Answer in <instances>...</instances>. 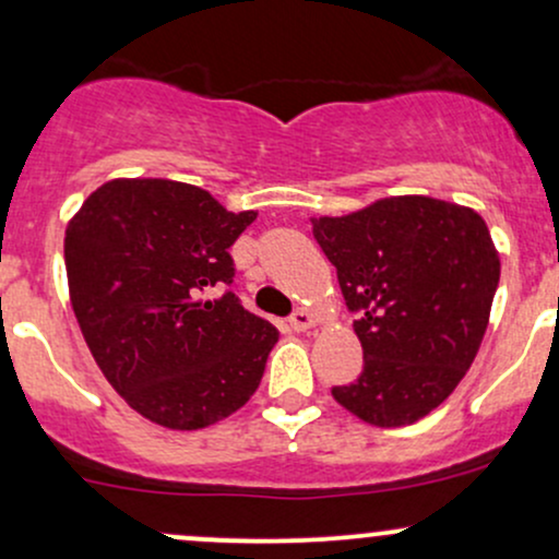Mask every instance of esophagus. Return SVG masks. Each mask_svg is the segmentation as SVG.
Masks as SVG:
<instances>
[{
    "label": "esophagus",
    "instance_id": "1",
    "mask_svg": "<svg viewBox=\"0 0 559 559\" xmlns=\"http://www.w3.org/2000/svg\"><path fill=\"white\" fill-rule=\"evenodd\" d=\"M290 328L296 330V332L311 330V328H313V313H311L309 309H298V311L290 317Z\"/></svg>",
    "mask_w": 559,
    "mask_h": 559
}]
</instances>
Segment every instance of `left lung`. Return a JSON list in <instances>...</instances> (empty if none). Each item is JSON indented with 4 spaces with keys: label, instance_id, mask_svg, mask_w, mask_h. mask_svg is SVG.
Returning <instances> with one entry per match:
<instances>
[{
    "label": "left lung",
    "instance_id": "left-lung-1",
    "mask_svg": "<svg viewBox=\"0 0 559 559\" xmlns=\"http://www.w3.org/2000/svg\"><path fill=\"white\" fill-rule=\"evenodd\" d=\"M359 313L361 374L332 399L374 428H404L441 406L478 356L499 285V250L478 211L428 195L382 198L311 218Z\"/></svg>",
    "mask_w": 559,
    "mask_h": 559
}]
</instances>
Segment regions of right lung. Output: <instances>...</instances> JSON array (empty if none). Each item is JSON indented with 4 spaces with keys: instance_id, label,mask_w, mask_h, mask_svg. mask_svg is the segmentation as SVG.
Masks as SVG:
<instances>
[{
    "instance_id": "add662e5",
    "label": "right lung",
    "mask_w": 559,
    "mask_h": 559,
    "mask_svg": "<svg viewBox=\"0 0 559 559\" xmlns=\"http://www.w3.org/2000/svg\"><path fill=\"white\" fill-rule=\"evenodd\" d=\"M259 211H227L203 187L110 179L66 227L73 313L105 380L168 430H200L246 406L280 332L231 290L229 246Z\"/></svg>"
}]
</instances>
